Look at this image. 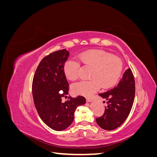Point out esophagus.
<instances>
[{
	"instance_id": "1",
	"label": "esophagus",
	"mask_w": 157,
	"mask_h": 157,
	"mask_svg": "<svg viewBox=\"0 0 157 157\" xmlns=\"http://www.w3.org/2000/svg\"><path fill=\"white\" fill-rule=\"evenodd\" d=\"M86 101L87 102H92L93 101V98H86Z\"/></svg>"
}]
</instances>
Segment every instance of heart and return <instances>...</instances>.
<instances>
[{"instance_id": "1", "label": "heart", "mask_w": 157, "mask_h": 157, "mask_svg": "<svg viewBox=\"0 0 157 157\" xmlns=\"http://www.w3.org/2000/svg\"><path fill=\"white\" fill-rule=\"evenodd\" d=\"M77 59L83 67L92 68V70L89 75L90 80L78 82L71 87L76 94L90 96L100 87L102 89L111 88L116 84L122 73V61L105 52L86 51L80 54ZM63 71L69 80H75L78 77L79 64L74 59H68L64 64Z\"/></svg>"}]
</instances>
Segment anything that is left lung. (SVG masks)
I'll return each mask as SVG.
<instances>
[{"label": "left lung", "instance_id": "8db88e82", "mask_svg": "<svg viewBox=\"0 0 157 157\" xmlns=\"http://www.w3.org/2000/svg\"><path fill=\"white\" fill-rule=\"evenodd\" d=\"M98 95L105 99L107 106L103 116L96 118L97 124L103 130H115L126 121L134 101L135 80L131 69L125 71L117 86Z\"/></svg>", "mask_w": 157, "mask_h": 157}]
</instances>
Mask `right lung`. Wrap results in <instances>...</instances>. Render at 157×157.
<instances>
[{
	"instance_id": "1",
	"label": "right lung",
	"mask_w": 157,
	"mask_h": 157,
	"mask_svg": "<svg viewBox=\"0 0 157 157\" xmlns=\"http://www.w3.org/2000/svg\"><path fill=\"white\" fill-rule=\"evenodd\" d=\"M69 52L66 49L53 52L42 59L33 77V100L39 117L56 131L64 130L72 124L76 109L86 103V99L78 96L65 102L61 98L68 94L69 84L63 67ZM62 90L63 94L59 92Z\"/></svg>"
}]
</instances>
